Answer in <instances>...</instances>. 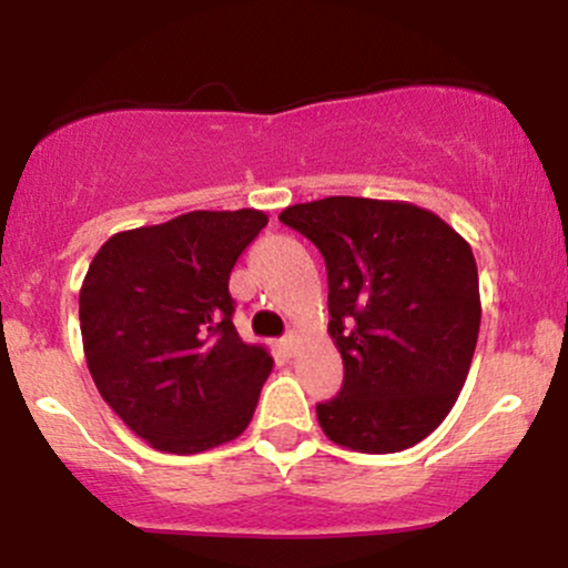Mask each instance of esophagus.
Returning a JSON list of instances; mask_svg holds the SVG:
<instances>
[{"label":"esophagus","instance_id":"obj_1","mask_svg":"<svg viewBox=\"0 0 568 568\" xmlns=\"http://www.w3.org/2000/svg\"><path fill=\"white\" fill-rule=\"evenodd\" d=\"M296 344H298L296 334H288V336L280 338V347H283V352H288V355H293V352H296Z\"/></svg>","mask_w":568,"mask_h":568}]
</instances>
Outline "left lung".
<instances>
[{"mask_svg": "<svg viewBox=\"0 0 568 568\" xmlns=\"http://www.w3.org/2000/svg\"><path fill=\"white\" fill-rule=\"evenodd\" d=\"M280 221L315 243L328 272V334L344 361L317 422L338 446L395 454L454 408L480 328L473 247L410 202L325 197Z\"/></svg>", "mask_w": 568, "mask_h": 568, "instance_id": "8db88e82", "label": "left lung"}]
</instances>
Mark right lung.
Wrapping results in <instances>:
<instances>
[{
	"instance_id": "obj_1",
	"label": "right lung",
	"mask_w": 568,
	"mask_h": 568,
	"mask_svg": "<svg viewBox=\"0 0 568 568\" xmlns=\"http://www.w3.org/2000/svg\"><path fill=\"white\" fill-rule=\"evenodd\" d=\"M262 211H192L109 237L80 291L98 393L152 448L200 454L247 427L270 352L234 328L230 275Z\"/></svg>"
}]
</instances>
